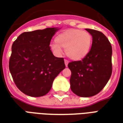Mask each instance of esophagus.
<instances>
[{
    "instance_id": "obj_1",
    "label": "esophagus",
    "mask_w": 123,
    "mask_h": 123,
    "mask_svg": "<svg viewBox=\"0 0 123 123\" xmlns=\"http://www.w3.org/2000/svg\"><path fill=\"white\" fill-rule=\"evenodd\" d=\"M68 62H69L68 61H67V60H66V59L64 60V64H65V66H66L67 67H68Z\"/></svg>"
}]
</instances>
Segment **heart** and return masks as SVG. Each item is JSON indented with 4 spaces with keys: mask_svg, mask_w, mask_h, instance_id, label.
<instances>
[{
    "mask_svg": "<svg viewBox=\"0 0 123 123\" xmlns=\"http://www.w3.org/2000/svg\"><path fill=\"white\" fill-rule=\"evenodd\" d=\"M92 44V37L90 33L78 29H70L57 35L55 42L50 44L54 53L60 56L62 49L70 59L80 61L88 55Z\"/></svg>",
    "mask_w": 123,
    "mask_h": 123,
    "instance_id": "obj_1",
    "label": "heart"
}]
</instances>
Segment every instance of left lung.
<instances>
[{"instance_id": "1", "label": "left lung", "mask_w": 123, "mask_h": 123, "mask_svg": "<svg viewBox=\"0 0 123 123\" xmlns=\"http://www.w3.org/2000/svg\"><path fill=\"white\" fill-rule=\"evenodd\" d=\"M92 36V45L85 58L69 62L70 88L76 95L88 98L100 92L112 73V47L108 39L99 31L86 29Z\"/></svg>"}]
</instances>
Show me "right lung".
<instances>
[{
  "label": "right lung",
  "instance_id": "1",
  "mask_svg": "<svg viewBox=\"0 0 123 123\" xmlns=\"http://www.w3.org/2000/svg\"><path fill=\"white\" fill-rule=\"evenodd\" d=\"M59 29L48 28L22 33L12 44L10 72L18 88L25 95H46L54 79L65 68L64 59L54 56L49 47Z\"/></svg>",
  "mask_w": 123,
  "mask_h": 123
}]
</instances>
